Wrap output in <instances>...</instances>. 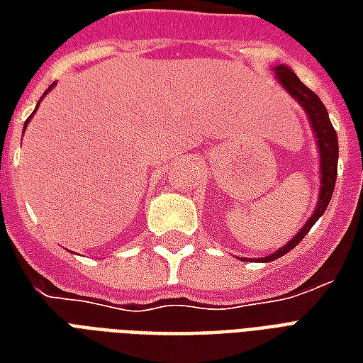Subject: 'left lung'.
Returning <instances> with one entry per match:
<instances>
[{"instance_id": "1", "label": "left lung", "mask_w": 363, "mask_h": 363, "mask_svg": "<svg viewBox=\"0 0 363 363\" xmlns=\"http://www.w3.org/2000/svg\"><path fill=\"white\" fill-rule=\"evenodd\" d=\"M276 74V79L284 85V89L288 91L289 95L296 99L297 103L301 104L307 112V116L311 120L313 132L317 135V142H319V153H320V192H319V204H317V210L313 213L311 218L307 220L301 231L297 233L291 241H289L286 247H281L280 251H276L270 257H262V262H270V260H276L284 257L286 252H289L294 247L299 245V241L303 239L309 229L315 225V221L319 220L320 216L327 210L328 202L333 198V192H335L336 184V171H338V140H336V132L330 120H328V112L325 108V104L320 103V99L315 93H313L307 85L299 82L297 77L289 67L278 66L274 69Z\"/></svg>"}]
</instances>
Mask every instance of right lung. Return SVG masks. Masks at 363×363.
Wrapping results in <instances>:
<instances>
[{
  "mask_svg": "<svg viewBox=\"0 0 363 363\" xmlns=\"http://www.w3.org/2000/svg\"><path fill=\"white\" fill-rule=\"evenodd\" d=\"M52 89V85H50V87H48V91H50ZM28 120H30V118H28ZM28 120H27V122H28ZM27 122H25V126H27Z\"/></svg>",
  "mask_w": 363,
  "mask_h": 363,
  "instance_id": "right-lung-1",
  "label": "right lung"
}]
</instances>
